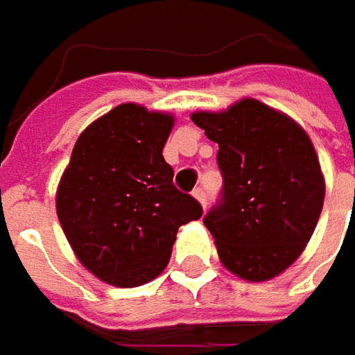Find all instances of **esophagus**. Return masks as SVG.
<instances>
[{"mask_svg":"<svg viewBox=\"0 0 355 355\" xmlns=\"http://www.w3.org/2000/svg\"><path fill=\"white\" fill-rule=\"evenodd\" d=\"M193 198L198 199L199 203H201V207H205V203H207V196H205L203 187H198V189H193Z\"/></svg>","mask_w":355,"mask_h":355,"instance_id":"1","label":"esophagus"}]
</instances>
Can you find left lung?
Instances as JSON below:
<instances>
[{
  "label": "left lung",
  "mask_w": 355,
  "mask_h": 355,
  "mask_svg": "<svg viewBox=\"0 0 355 355\" xmlns=\"http://www.w3.org/2000/svg\"><path fill=\"white\" fill-rule=\"evenodd\" d=\"M191 120L219 144L223 189L203 217L227 270L251 282L280 275L304 251L324 205V175L293 118L243 98Z\"/></svg>",
  "instance_id": "8db88e82"
}]
</instances>
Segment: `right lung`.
<instances>
[{
    "instance_id": "1",
    "label": "right lung",
    "mask_w": 355,
    "mask_h": 355,
    "mask_svg": "<svg viewBox=\"0 0 355 355\" xmlns=\"http://www.w3.org/2000/svg\"><path fill=\"white\" fill-rule=\"evenodd\" d=\"M173 116L120 104L76 140L57 189V215L78 261L132 288L168 266L178 229L203 215L173 185L162 150Z\"/></svg>"
}]
</instances>
